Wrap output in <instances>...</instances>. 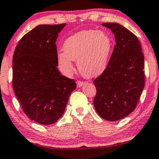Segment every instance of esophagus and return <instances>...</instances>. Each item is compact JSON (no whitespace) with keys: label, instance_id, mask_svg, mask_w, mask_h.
<instances>
[{"label":"esophagus","instance_id":"esophagus-1","mask_svg":"<svg viewBox=\"0 0 159 159\" xmlns=\"http://www.w3.org/2000/svg\"><path fill=\"white\" fill-rule=\"evenodd\" d=\"M84 84V83L83 81H77V87H81Z\"/></svg>","mask_w":159,"mask_h":159}]
</instances>
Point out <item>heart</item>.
I'll list each match as a JSON object with an SVG mask.
<instances>
[{"mask_svg": "<svg viewBox=\"0 0 159 159\" xmlns=\"http://www.w3.org/2000/svg\"><path fill=\"white\" fill-rule=\"evenodd\" d=\"M112 49V41L105 32L89 30L78 32L64 42V51L57 55L58 67L66 75L74 70L78 61L79 72L85 78H94L106 70Z\"/></svg>", "mask_w": 159, "mask_h": 159, "instance_id": "obj_1", "label": "heart"}]
</instances>
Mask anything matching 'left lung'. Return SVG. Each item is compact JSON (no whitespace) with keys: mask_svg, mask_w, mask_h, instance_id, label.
<instances>
[{"mask_svg":"<svg viewBox=\"0 0 159 159\" xmlns=\"http://www.w3.org/2000/svg\"><path fill=\"white\" fill-rule=\"evenodd\" d=\"M116 46L106 70L94 80L97 113L110 121L125 118L135 109L144 87V59L138 38L118 23H104Z\"/></svg>","mask_w":159,"mask_h":159,"instance_id":"obj_1","label":"left lung"}]
</instances>
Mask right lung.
I'll use <instances>...</instances> for the list:
<instances>
[{"label":"right lung","instance_id":"obj_1","mask_svg":"<svg viewBox=\"0 0 159 159\" xmlns=\"http://www.w3.org/2000/svg\"><path fill=\"white\" fill-rule=\"evenodd\" d=\"M66 24L38 25L15 47L12 86L24 113L32 121L48 125L64 114L74 80L61 75L57 68L55 42Z\"/></svg>","mask_w":159,"mask_h":159}]
</instances>
